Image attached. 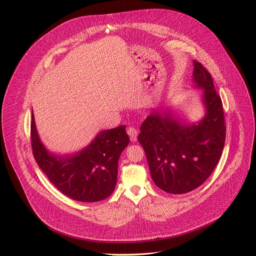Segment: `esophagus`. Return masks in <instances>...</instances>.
<instances>
[{
    "mask_svg": "<svg viewBox=\"0 0 256 256\" xmlns=\"http://www.w3.org/2000/svg\"><path fill=\"white\" fill-rule=\"evenodd\" d=\"M128 134L130 136V138L132 142H136L138 138V130L134 128H128Z\"/></svg>",
    "mask_w": 256,
    "mask_h": 256,
    "instance_id": "1",
    "label": "esophagus"
}]
</instances>
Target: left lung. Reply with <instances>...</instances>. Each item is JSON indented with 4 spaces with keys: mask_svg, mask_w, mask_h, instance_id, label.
<instances>
[{
    "mask_svg": "<svg viewBox=\"0 0 256 256\" xmlns=\"http://www.w3.org/2000/svg\"><path fill=\"white\" fill-rule=\"evenodd\" d=\"M194 66V82L202 92L204 116L188 124L171 112H153L142 122L138 136L153 181L168 194H186L200 186L216 168L225 144L221 97L208 70L198 60Z\"/></svg>",
    "mask_w": 256,
    "mask_h": 256,
    "instance_id": "1",
    "label": "left lung"
}]
</instances>
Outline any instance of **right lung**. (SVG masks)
<instances>
[{
  "label": "right lung",
  "instance_id": "1",
  "mask_svg": "<svg viewBox=\"0 0 256 256\" xmlns=\"http://www.w3.org/2000/svg\"><path fill=\"white\" fill-rule=\"evenodd\" d=\"M32 152L52 184L72 200L94 202L107 198L116 184L118 160L130 138L126 126L100 132L82 151L56 156L40 142L32 112Z\"/></svg>",
  "mask_w": 256,
  "mask_h": 256
}]
</instances>
